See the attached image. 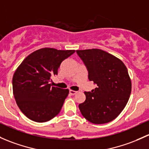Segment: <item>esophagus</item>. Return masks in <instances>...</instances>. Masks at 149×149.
Here are the masks:
<instances>
[{
	"label": "esophagus",
	"instance_id": "esophagus-1",
	"mask_svg": "<svg viewBox=\"0 0 149 149\" xmlns=\"http://www.w3.org/2000/svg\"><path fill=\"white\" fill-rule=\"evenodd\" d=\"M76 93H77V91H73V90L69 91V93L70 95H75Z\"/></svg>",
	"mask_w": 149,
	"mask_h": 149
}]
</instances>
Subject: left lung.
<instances>
[{"label": "left lung", "instance_id": "obj_1", "mask_svg": "<svg viewBox=\"0 0 149 149\" xmlns=\"http://www.w3.org/2000/svg\"><path fill=\"white\" fill-rule=\"evenodd\" d=\"M86 67L88 79L97 88L85 91L86 101L79 107L86 119L95 124L109 123L120 113L131 92V81L123 62L101 49L78 50Z\"/></svg>", "mask_w": 149, "mask_h": 149}]
</instances>
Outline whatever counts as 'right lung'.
<instances>
[{
  "label": "right lung",
  "instance_id": "1",
  "mask_svg": "<svg viewBox=\"0 0 149 149\" xmlns=\"http://www.w3.org/2000/svg\"><path fill=\"white\" fill-rule=\"evenodd\" d=\"M74 50L44 48L31 54L18 67L13 77V91L17 105L29 119L42 123L61 111L68 89L51 87V77L58 74L63 61Z\"/></svg>",
  "mask_w": 149,
  "mask_h": 149
}]
</instances>
